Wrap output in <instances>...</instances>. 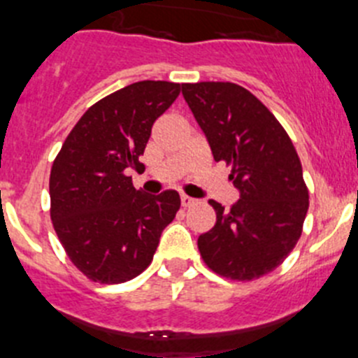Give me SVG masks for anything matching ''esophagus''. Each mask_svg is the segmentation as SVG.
I'll use <instances>...</instances> for the list:
<instances>
[{"label": "esophagus", "instance_id": "1", "mask_svg": "<svg viewBox=\"0 0 358 358\" xmlns=\"http://www.w3.org/2000/svg\"><path fill=\"white\" fill-rule=\"evenodd\" d=\"M197 204V201H195L194 197H188V195H181V206L182 208H192Z\"/></svg>", "mask_w": 358, "mask_h": 358}]
</instances>
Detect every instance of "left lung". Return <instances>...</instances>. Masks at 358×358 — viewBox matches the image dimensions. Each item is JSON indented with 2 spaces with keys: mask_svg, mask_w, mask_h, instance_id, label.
I'll use <instances>...</instances> for the list:
<instances>
[{
  "mask_svg": "<svg viewBox=\"0 0 358 358\" xmlns=\"http://www.w3.org/2000/svg\"><path fill=\"white\" fill-rule=\"evenodd\" d=\"M181 90L215 161L231 166L240 189L227 211L210 201L217 222L199 236L202 260L227 280H258L285 262L303 233L308 188L301 161L276 116L242 85L197 82Z\"/></svg>",
  "mask_w": 358,
  "mask_h": 358,
  "instance_id": "8db88e82",
  "label": "left lung"
}]
</instances>
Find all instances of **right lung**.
<instances>
[{"label":"right lung","mask_w":358,"mask_h":358,"mask_svg":"<svg viewBox=\"0 0 358 358\" xmlns=\"http://www.w3.org/2000/svg\"><path fill=\"white\" fill-rule=\"evenodd\" d=\"M181 84L143 80L85 110L50 172V217L73 265L98 283H125L150 265L161 233L179 211L176 189L145 195L129 169H140L152 125Z\"/></svg>","instance_id":"add662e5"}]
</instances>
